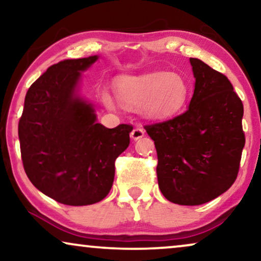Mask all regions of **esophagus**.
<instances>
[{
    "label": "esophagus",
    "mask_w": 261,
    "mask_h": 261,
    "mask_svg": "<svg viewBox=\"0 0 261 261\" xmlns=\"http://www.w3.org/2000/svg\"><path fill=\"white\" fill-rule=\"evenodd\" d=\"M144 135H145V130L142 129L141 127H135L134 129L132 130L130 138L133 139V140H139V139H141Z\"/></svg>",
    "instance_id": "esophagus-1"
}]
</instances>
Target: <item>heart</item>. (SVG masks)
Segmentation results:
<instances>
[{
    "instance_id": "1",
    "label": "heart",
    "mask_w": 261,
    "mask_h": 261,
    "mask_svg": "<svg viewBox=\"0 0 261 261\" xmlns=\"http://www.w3.org/2000/svg\"><path fill=\"white\" fill-rule=\"evenodd\" d=\"M119 101L132 109L141 108L149 119H165L177 114L187 103L189 88L184 78L173 72H152L123 76L115 83ZM102 102L114 110L117 103L109 92H102Z\"/></svg>"
}]
</instances>
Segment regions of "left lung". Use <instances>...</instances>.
I'll return each instance as SVG.
<instances>
[{"instance_id": "obj_1", "label": "left lung", "mask_w": 261, "mask_h": 261, "mask_svg": "<svg viewBox=\"0 0 261 261\" xmlns=\"http://www.w3.org/2000/svg\"><path fill=\"white\" fill-rule=\"evenodd\" d=\"M195 90L187 112L145 126L154 141L159 189L180 205L219 197L237 179L245 146L244 106L229 80L190 58Z\"/></svg>"}]
</instances>
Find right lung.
Masks as SVG:
<instances>
[{
	"label": "right lung",
	"instance_id": "1",
	"mask_svg": "<svg viewBox=\"0 0 261 261\" xmlns=\"http://www.w3.org/2000/svg\"><path fill=\"white\" fill-rule=\"evenodd\" d=\"M98 56L49 66L28 89L19 121L21 158L32 184L66 205H89L109 194L115 160L129 145L130 124L107 128L80 95L82 72Z\"/></svg>",
	"mask_w": 261,
	"mask_h": 261
}]
</instances>
